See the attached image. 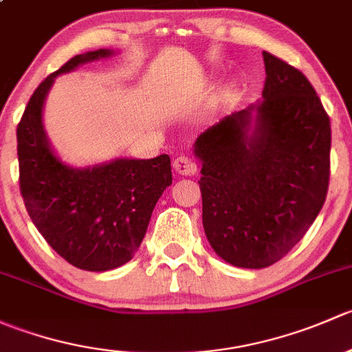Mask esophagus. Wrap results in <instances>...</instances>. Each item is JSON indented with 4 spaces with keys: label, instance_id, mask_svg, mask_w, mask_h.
Listing matches in <instances>:
<instances>
[{
    "label": "esophagus",
    "instance_id": "1",
    "mask_svg": "<svg viewBox=\"0 0 352 352\" xmlns=\"http://www.w3.org/2000/svg\"><path fill=\"white\" fill-rule=\"evenodd\" d=\"M173 170L179 175H194L197 172V165L189 158V156H177L173 160Z\"/></svg>",
    "mask_w": 352,
    "mask_h": 352
}]
</instances>
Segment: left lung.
Instances as JSON below:
<instances>
[{"mask_svg":"<svg viewBox=\"0 0 352 352\" xmlns=\"http://www.w3.org/2000/svg\"><path fill=\"white\" fill-rule=\"evenodd\" d=\"M262 100L199 134L202 225L228 264L264 269L294 247L329 189L330 119L301 71L262 52Z\"/></svg>","mask_w":352,"mask_h":352,"instance_id":"1","label":"left lung"}]
</instances>
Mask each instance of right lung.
<instances>
[{
	"instance_id": "add662e5",
	"label": "right lung",
	"mask_w": 352,
	"mask_h": 352,
	"mask_svg": "<svg viewBox=\"0 0 352 352\" xmlns=\"http://www.w3.org/2000/svg\"><path fill=\"white\" fill-rule=\"evenodd\" d=\"M113 54L97 49L71 58L38 85L16 129L20 190L32 221L63 258L91 272L112 271L134 257L156 202L172 184L168 155L78 168L49 141L42 113L56 78Z\"/></svg>"
}]
</instances>
